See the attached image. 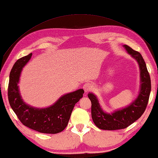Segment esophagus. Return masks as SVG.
<instances>
[{"label":"esophagus","instance_id":"obj_1","mask_svg":"<svg viewBox=\"0 0 158 158\" xmlns=\"http://www.w3.org/2000/svg\"><path fill=\"white\" fill-rule=\"evenodd\" d=\"M83 89H84L85 93H88L92 89V85L89 84V83H85V84L83 85Z\"/></svg>","mask_w":158,"mask_h":158}]
</instances>
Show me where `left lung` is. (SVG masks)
Masks as SVG:
<instances>
[{"mask_svg": "<svg viewBox=\"0 0 158 158\" xmlns=\"http://www.w3.org/2000/svg\"><path fill=\"white\" fill-rule=\"evenodd\" d=\"M127 52L137 61L140 72V89L135 100L125 107L118 109L111 113L103 111L97 96L89 93L88 97L91 101V116L93 123L98 128L105 130L124 129L139 118L148 105L151 90V78L146 65L140 53L127 45H123Z\"/></svg>", "mask_w": 158, "mask_h": 158, "instance_id": "8db88e82", "label": "left lung"}]
</instances>
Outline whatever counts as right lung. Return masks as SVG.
<instances>
[{
	"instance_id": "right-lung-1",
	"label": "right lung",
	"mask_w": 158,
	"mask_h": 158,
	"mask_svg": "<svg viewBox=\"0 0 158 158\" xmlns=\"http://www.w3.org/2000/svg\"><path fill=\"white\" fill-rule=\"evenodd\" d=\"M32 53L19 59L10 74L8 100L10 106L25 126L46 134L59 133L65 129L77 102L84 90H77L67 93L48 107L37 108L26 104L21 98L18 84L23 68L31 59Z\"/></svg>"
}]
</instances>
